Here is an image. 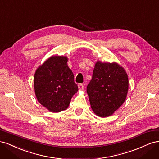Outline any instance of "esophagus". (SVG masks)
<instances>
[{"label":"esophagus","instance_id":"esophagus-1","mask_svg":"<svg viewBox=\"0 0 159 159\" xmlns=\"http://www.w3.org/2000/svg\"><path fill=\"white\" fill-rule=\"evenodd\" d=\"M78 89H79V90H80V91L84 90V85L81 84H79V85H78Z\"/></svg>","mask_w":159,"mask_h":159}]
</instances>
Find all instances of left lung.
Segmentation results:
<instances>
[{
    "label": "left lung",
    "mask_w": 159,
    "mask_h": 159,
    "mask_svg": "<svg viewBox=\"0 0 159 159\" xmlns=\"http://www.w3.org/2000/svg\"><path fill=\"white\" fill-rule=\"evenodd\" d=\"M129 80L126 71L116 62L96 61L87 93L93 113L101 117L113 114L126 99Z\"/></svg>",
    "instance_id": "1"
}]
</instances>
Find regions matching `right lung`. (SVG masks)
<instances>
[{"label": "right lung", "mask_w": 159, "mask_h": 159, "mask_svg": "<svg viewBox=\"0 0 159 159\" xmlns=\"http://www.w3.org/2000/svg\"><path fill=\"white\" fill-rule=\"evenodd\" d=\"M68 60L64 56H51L38 67L34 74V88L36 99L50 112L66 110L78 91Z\"/></svg>", "instance_id": "right-lung-1"}]
</instances>
